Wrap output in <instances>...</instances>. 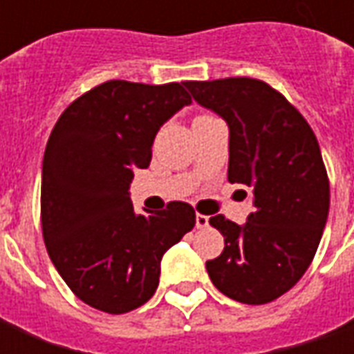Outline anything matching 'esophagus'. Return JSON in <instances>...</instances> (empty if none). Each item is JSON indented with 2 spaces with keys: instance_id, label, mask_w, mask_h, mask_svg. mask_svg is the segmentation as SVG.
<instances>
[{
  "instance_id": "34e87169",
  "label": "esophagus",
  "mask_w": 354,
  "mask_h": 354,
  "mask_svg": "<svg viewBox=\"0 0 354 354\" xmlns=\"http://www.w3.org/2000/svg\"><path fill=\"white\" fill-rule=\"evenodd\" d=\"M195 225H197V230H205V227H208V216L205 214L195 216Z\"/></svg>"
}]
</instances>
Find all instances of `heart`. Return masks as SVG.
<instances>
[{
  "instance_id": "b5f03b06",
  "label": "heart",
  "mask_w": 354,
  "mask_h": 354,
  "mask_svg": "<svg viewBox=\"0 0 354 354\" xmlns=\"http://www.w3.org/2000/svg\"><path fill=\"white\" fill-rule=\"evenodd\" d=\"M199 117H207V115H199Z\"/></svg>"
}]
</instances>
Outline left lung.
<instances>
[{"mask_svg": "<svg viewBox=\"0 0 354 354\" xmlns=\"http://www.w3.org/2000/svg\"><path fill=\"white\" fill-rule=\"evenodd\" d=\"M184 85L230 127L227 180L247 189L254 207L245 225L222 214L210 218L225 246L207 261L208 277L235 301L269 304L304 277L326 225L330 184L317 136L304 115L260 80Z\"/></svg>", "mask_w": 354, "mask_h": 354, "instance_id": "left-lung-1", "label": "left lung"}]
</instances>
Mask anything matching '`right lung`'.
Returning a JSON list of instances; mask_svg holds the SVG:
<instances>
[{"label":"right lung","instance_id":"obj_1","mask_svg":"<svg viewBox=\"0 0 354 354\" xmlns=\"http://www.w3.org/2000/svg\"><path fill=\"white\" fill-rule=\"evenodd\" d=\"M192 104L180 83L106 81L73 100L50 132L41 230L57 271L81 301L121 315L153 296L161 258L195 225L182 201L136 214L134 170L147 169L162 123Z\"/></svg>","mask_w":354,"mask_h":354}]
</instances>
